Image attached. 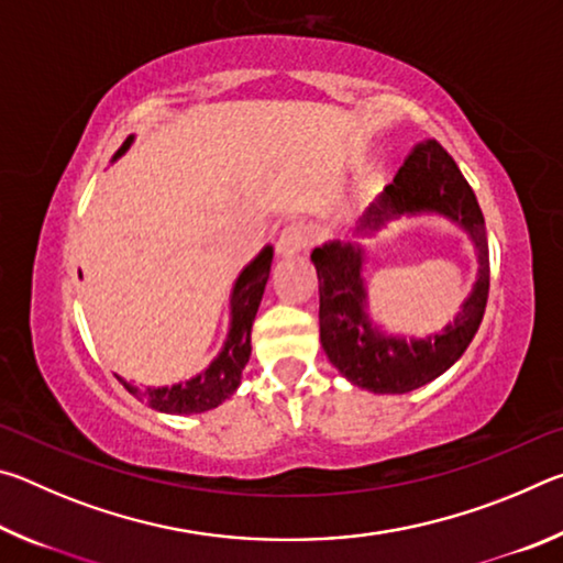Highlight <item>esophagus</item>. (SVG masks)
I'll use <instances>...</instances> for the list:
<instances>
[{
  "label": "esophagus",
  "mask_w": 563,
  "mask_h": 563,
  "mask_svg": "<svg viewBox=\"0 0 563 563\" xmlns=\"http://www.w3.org/2000/svg\"><path fill=\"white\" fill-rule=\"evenodd\" d=\"M316 241V231L308 223H288L278 235V243H275V251L278 255H295L300 253L302 247H308Z\"/></svg>",
  "instance_id": "34e87169"
}]
</instances>
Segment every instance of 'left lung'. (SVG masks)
Returning <instances> with one entry per match:
<instances>
[{"instance_id":"1","label":"left lung","mask_w":563,"mask_h":563,"mask_svg":"<svg viewBox=\"0 0 563 563\" xmlns=\"http://www.w3.org/2000/svg\"><path fill=\"white\" fill-rule=\"evenodd\" d=\"M437 211L464 225L479 245V280L470 300L442 335L427 340L387 338L369 325L362 285V251L352 243H328L312 251L320 283V342L352 385L379 395H402L450 369L482 325L489 298V245L484 216L472 186L437 139L409 151L393 184L360 218L357 231H377L399 213Z\"/></svg>"}]
</instances>
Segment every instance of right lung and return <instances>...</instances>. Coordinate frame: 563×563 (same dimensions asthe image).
Masks as SVG:
<instances>
[{
  "label": "right lung",
  "mask_w": 563,
  "mask_h": 563,
  "mask_svg": "<svg viewBox=\"0 0 563 563\" xmlns=\"http://www.w3.org/2000/svg\"><path fill=\"white\" fill-rule=\"evenodd\" d=\"M129 144L131 139L123 141V146L119 148L117 156H121L123 151L129 148ZM271 263H273V247H265L258 258H255L241 273V278H238L233 288V300H231L233 320H231V332H228L225 347L201 375L170 387H146V389L131 387L121 379L123 387H126L131 395L144 399L148 407L168 415L206 412V409H213L221 405L223 399L231 397L235 393V387L241 385V373L247 357H251V328H253L255 312H258V305L263 300L265 283L271 278Z\"/></svg>",
  "instance_id": "obj_1"
}]
</instances>
